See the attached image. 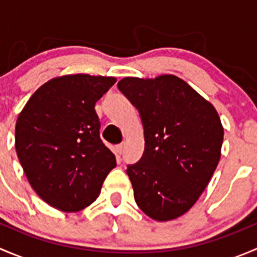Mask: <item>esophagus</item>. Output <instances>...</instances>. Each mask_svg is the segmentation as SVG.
Returning <instances> with one entry per match:
<instances>
[{"label":"esophagus","instance_id":"1","mask_svg":"<svg viewBox=\"0 0 257 257\" xmlns=\"http://www.w3.org/2000/svg\"><path fill=\"white\" fill-rule=\"evenodd\" d=\"M123 152H124V144L116 145V153H118V154H121Z\"/></svg>","mask_w":257,"mask_h":257}]
</instances>
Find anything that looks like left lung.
<instances>
[{
	"label": "left lung",
	"instance_id": "obj_1",
	"mask_svg": "<svg viewBox=\"0 0 257 257\" xmlns=\"http://www.w3.org/2000/svg\"><path fill=\"white\" fill-rule=\"evenodd\" d=\"M118 88L139 110L144 128L143 157L126 169L137 205L157 221L177 219L196 203L219 164V114L173 74L125 77Z\"/></svg>",
	"mask_w": 257,
	"mask_h": 257
}]
</instances>
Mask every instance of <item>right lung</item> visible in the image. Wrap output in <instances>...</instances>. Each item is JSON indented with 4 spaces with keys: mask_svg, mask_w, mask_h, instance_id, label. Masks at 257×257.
<instances>
[{
    "mask_svg": "<svg viewBox=\"0 0 257 257\" xmlns=\"http://www.w3.org/2000/svg\"><path fill=\"white\" fill-rule=\"evenodd\" d=\"M115 82L82 73L56 77L33 93L18 115L17 157L33 190L48 205L66 212L84 209L115 168L94 109Z\"/></svg>",
    "mask_w": 257,
    "mask_h": 257,
    "instance_id": "1",
    "label": "right lung"
}]
</instances>
